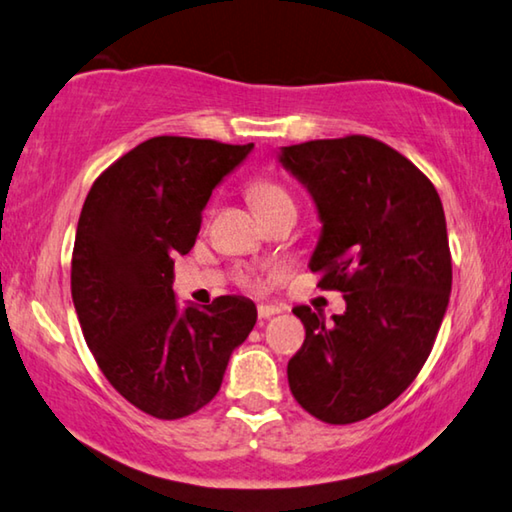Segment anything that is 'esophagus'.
Segmentation results:
<instances>
[{
  "label": "esophagus",
  "mask_w": 512,
  "mask_h": 512,
  "mask_svg": "<svg viewBox=\"0 0 512 512\" xmlns=\"http://www.w3.org/2000/svg\"><path fill=\"white\" fill-rule=\"evenodd\" d=\"M275 314H280V309H277L275 305H259V307H257L259 320H268V318H273Z\"/></svg>",
  "instance_id": "1"
}]
</instances>
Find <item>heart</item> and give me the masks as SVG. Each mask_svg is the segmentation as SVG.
Here are the masks:
<instances>
[{
	"label": "heart",
	"mask_w": 512,
	"mask_h": 512,
	"mask_svg": "<svg viewBox=\"0 0 512 512\" xmlns=\"http://www.w3.org/2000/svg\"><path fill=\"white\" fill-rule=\"evenodd\" d=\"M250 196H253L257 212L268 210V207H275L280 203H293L287 189H284L280 183H275V180H268V178L255 180V183L250 185Z\"/></svg>",
	"instance_id": "1"
}]
</instances>
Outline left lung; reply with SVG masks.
<instances>
[{
    "instance_id": "obj_1",
    "label": "left lung",
    "mask_w": 512,
    "mask_h": 512,
    "mask_svg": "<svg viewBox=\"0 0 512 512\" xmlns=\"http://www.w3.org/2000/svg\"><path fill=\"white\" fill-rule=\"evenodd\" d=\"M277 160L314 198L320 228L309 268L345 311L293 309L305 343L289 361L298 404L327 424L370 418L418 377L452 291L443 203L431 180L366 135L282 146Z\"/></svg>"
}]
</instances>
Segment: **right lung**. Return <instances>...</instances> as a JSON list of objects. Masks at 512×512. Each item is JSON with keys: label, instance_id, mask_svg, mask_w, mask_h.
Segmentation results:
<instances>
[{"label": "right lung", "instance_id": "add662e5", "mask_svg": "<svg viewBox=\"0 0 512 512\" xmlns=\"http://www.w3.org/2000/svg\"><path fill=\"white\" fill-rule=\"evenodd\" d=\"M253 146L153 137L110 164L83 203L72 300L85 343L115 391L153 418L203 409L257 323L244 296L180 309L171 287L173 257L192 250L214 187Z\"/></svg>", "mask_w": 512, "mask_h": 512}]
</instances>
